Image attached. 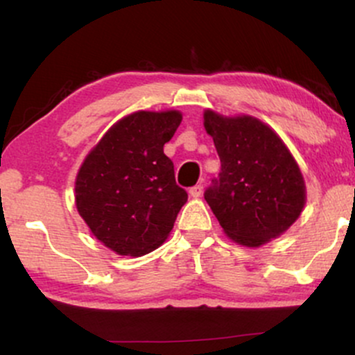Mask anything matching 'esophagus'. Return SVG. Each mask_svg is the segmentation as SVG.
Listing matches in <instances>:
<instances>
[{
  "mask_svg": "<svg viewBox=\"0 0 355 355\" xmlns=\"http://www.w3.org/2000/svg\"><path fill=\"white\" fill-rule=\"evenodd\" d=\"M189 193H190V197L198 198V197H200V195L203 193V187H202V185H195V187H191V189L189 190Z\"/></svg>",
  "mask_w": 355,
  "mask_h": 355,
  "instance_id": "obj_1",
  "label": "esophagus"
}]
</instances>
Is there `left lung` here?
<instances>
[{
    "label": "left lung",
    "mask_w": 355,
    "mask_h": 355,
    "mask_svg": "<svg viewBox=\"0 0 355 355\" xmlns=\"http://www.w3.org/2000/svg\"><path fill=\"white\" fill-rule=\"evenodd\" d=\"M203 126L222 164L205 200L227 237L245 247L280 237L305 205L302 172L282 138L259 118L214 110H205Z\"/></svg>",
    "instance_id": "1"
}]
</instances>
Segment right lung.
Here are the masks:
<instances>
[{"mask_svg":"<svg viewBox=\"0 0 355 355\" xmlns=\"http://www.w3.org/2000/svg\"><path fill=\"white\" fill-rule=\"evenodd\" d=\"M180 121L177 110L130 113L80 166L76 210L92 234L118 255L141 257L160 247L189 198L164 153Z\"/></svg>","mask_w":355,"mask_h":355,"instance_id":"obj_1","label":"right lung"}]
</instances>
